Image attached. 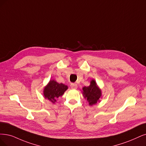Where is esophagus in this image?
Segmentation results:
<instances>
[{"instance_id":"esophagus-1","label":"esophagus","mask_w":146,"mask_h":146,"mask_svg":"<svg viewBox=\"0 0 146 146\" xmlns=\"http://www.w3.org/2000/svg\"><path fill=\"white\" fill-rule=\"evenodd\" d=\"M70 87H71L72 89H74L75 90V89H77L78 85H77L76 84L72 83V84H71V85H70Z\"/></svg>"}]
</instances>
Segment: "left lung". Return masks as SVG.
Wrapping results in <instances>:
<instances>
[{
  "instance_id": "left-lung-1",
  "label": "left lung",
  "mask_w": 146,
  "mask_h": 146,
  "mask_svg": "<svg viewBox=\"0 0 146 146\" xmlns=\"http://www.w3.org/2000/svg\"><path fill=\"white\" fill-rule=\"evenodd\" d=\"M82 90L83 96L85 99H87L90 106L95 105L99 101V99L102 96L101 90L99 88L94 79L90 82V86L84 87Z\"/></svg>"
}]
</instances>
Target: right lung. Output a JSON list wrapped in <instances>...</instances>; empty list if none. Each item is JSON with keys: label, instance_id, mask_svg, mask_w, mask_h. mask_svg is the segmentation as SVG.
Wrapping results in <instances>:
<instances>
[{"label": "right lung", "instance_id": "right-lung-1", "mask_svg": "<svg viewBox=\"0 0 146 146\" xmlns=\"http://www.w3.org/2000/svg\"><path fill=\"white\" fill-rule=\"evenodd\" d=\"M67 89V85L59 84L54 80H50L44 87L43 94L45 99H47L54 104L56 101V99L62 96Z\"/></svg>", "mask_w": 146, "mask_h": 146}]
</instances>
